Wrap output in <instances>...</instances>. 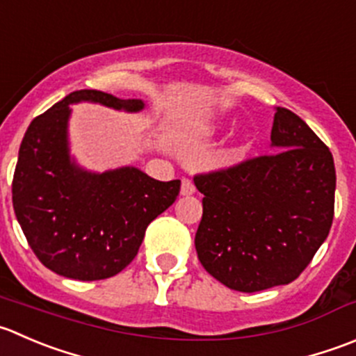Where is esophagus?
<instances>
[{"mask_svg":"<svg viewBox=\"0 0 356 356\" xmlns=\"http://www.w3.org/2000/svg\"><path fill=\"white\" fill-rule=\"evenodd\" d=\"M195 191H196V189H195V184H193V181H189V179H182L181 195L182 196H191Z\"/></svg>","mask_w":356,"mask_h":356,"instance_id":"1","label":"esophagus"}]
</instances>
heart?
Here are the masks:
<instances>
[{
    "instance_id": "heart-1",
    "label": "heart",
    "mask_w": 356,
    "mask_h": 356,
    "mask_svg": "<svg viewBox=\"0 0 356 356\" xmlns=\"http://www.w3.org/2000/svg\"><path fill=\"white\" fill-rule=\"evenodd\" d=\"M224 163H227V160H224Z\"/></svg>"
}]
</instances>
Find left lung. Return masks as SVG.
<instances>
[{
    "label": "left lung",
    "mask_w": 356,
    "mask_h": 356,
    "mask_svg": "<svg viewBox=\"0 0 356 356\" xmlns=\"http://www.w3.org/2000/svg\"><path fill=\"white\" fill-rule=\"evenodd\" d=\"M271 146L275 153L195 175L203 195L196 254L207 273L238 292L294 282L332 226L329 147L285 108L275 113Z\"/></svg>",
    "instance_id": "1"
}]
</instances>
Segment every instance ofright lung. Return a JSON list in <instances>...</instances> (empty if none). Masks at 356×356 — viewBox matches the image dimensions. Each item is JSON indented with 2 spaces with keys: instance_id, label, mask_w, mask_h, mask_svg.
I'll list each match as a JSON object with an SVG mask.
<instances>
[{
  "instance_id": "right-lung-1",
  "label": "right lung",
  "mask_w": 356,
  "mask_h": 356,
  "mask_svg": "<svg viewBox=\"0 0 356 356\" xmlns=\"http://www.w3.org/2000/svg\"><path fill=\"white\" fill-rule=\"evenodd\" d=\"M88 101L137 113L140 99L99 90L65 95L31 122L12 182L17 220L41 264L60 277L92 282L115 277L134 261L146 227L168 209L181 181L161 182L136 167L94 174L71 161L69 104Z\"/></svg>"
}]
</instances>
